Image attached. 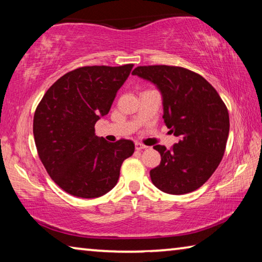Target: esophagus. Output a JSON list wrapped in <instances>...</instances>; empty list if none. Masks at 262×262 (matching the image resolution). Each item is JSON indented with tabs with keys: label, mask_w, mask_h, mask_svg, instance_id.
<instances>
[{
	"label": "esophagus",
	"mask_w": 262,
	"mask_h": 262,
	"mask_svg": "<svg viewBox=\"0 0 262 262\" xmlns=\"http://www.w3.org/2000/svg\"><path fill=\"white\" fill-rule=\"evenodd\" d=\"M135 148H136V150H143V149H147L148 147H147V145L140 143V142H136V143H135Z\"/></svg>",
	"instance_id": "esophagus-1"
}]
</instances>
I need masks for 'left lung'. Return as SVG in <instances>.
I'll use <instances>...</instances> for the list:
<instances>
[{
  "label": "left lung",
  "instance_id": "left-lung-1",
  "mask_svg": "<svg viewBox=\"0 0 262 262\" xmlns=\"http://www.w3.org/2000/svg\"><path fill=\"white\" fill-rule=\"evenodd\" d=\"M156 84L163 96L164 122L179 137L171 149L155 145L161 164L150 171L158 189L186 194L206 183L223 158L229 112L215 88L201 75L176 66H140L133 70Z\"/></svg>",
  "mask_w": 262,
  "mask_h": 262
}]
</instances>
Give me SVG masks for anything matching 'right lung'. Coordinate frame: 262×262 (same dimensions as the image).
Listing matches in <instances>:
<instances>
[{
    "label": "right lung",
    "mask_w": 262,
    "mask_h": 262,
    "mask_svg": "<svg viewBox=\"0 0 262 262\" xmlns=\"http://www.w3.org/2000/svg\"><path fill=\"white\" fill-rule=\"evenodd\" d=\"M134 64L86 66L60 77L35 108L33 135L38 156L52 180L70 195L98 198L118 183L133 141L99 139L95 125L111 110Z\"/></svg>",
    "instance_id": "1"
}]
</instances>
